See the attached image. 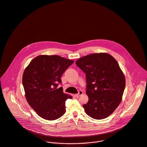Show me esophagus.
Listing matches in <instances>:
<instances>
[{"label":"esophagus","instance_id":"obj_1","mask_svg":"<svg viewBox=\"0 0 147 147\" xmlns=\"http://www.w3.org/2000/svg\"><path fill=\"white\" fill-rule=\"evenodd\" d=\"M82 94H83V92H82V91H81V90H80V91H78V94H76L75 95V96H76V97H78V96H80V95H81Z\"/></svg>","mask_w":147,"mask_h":147}]
</instances>
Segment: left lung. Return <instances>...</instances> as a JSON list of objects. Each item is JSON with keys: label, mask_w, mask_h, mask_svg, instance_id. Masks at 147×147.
<instances>
[{"label": "left lung", "mask_w": 147, "mask_h": 147, "mask_svg": "<svg viewBox=\"0 0 147 147\" xmlns=\"http://www.w3.org/2000/svg\"><path fill=\"white\" fill-rule=\"evenodd\" d=\"M76 65L86 74L87 104L85 113L95 119L111 115L120 104L125 87L124 75L117 60L105 53L82 57Z\"/></svg>", "instance_id": "obj_1"}]
</instances>
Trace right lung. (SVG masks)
Masks as SVG:
<instances>
[{
    "mask_svg": "<svg viewBox=\"0 0 147 147\" xmlns=\"http://www.w3.org/2000/svg\"><path fill=\"white\" fill-rule=\"evenodd\" d=\"M74 61L58 55H40L25 69L22 83L29 105L39 117L49 120L61 117L66 112L65 101L72 96L64 94L61 77Z\"/></svg>",
    "mask_w": 147,
    "mask_h": 147,
    "instance_id": "1",
    "label": "right lung"
}]
</instances>
